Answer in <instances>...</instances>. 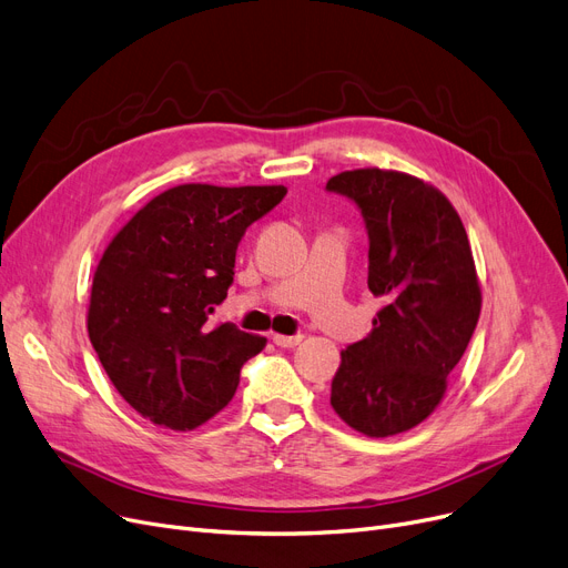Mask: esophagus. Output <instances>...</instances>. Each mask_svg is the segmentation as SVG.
Returning a JSON list of instances; mask_svg holds the SVG:
<instances>
[{
  "label": "esophagus",
  "instance_id": "1",
  "mask_svg": "<svg viewBox=\"0 0 568 568\" xmlns=\"http://www.w3.org/2000/svg\"><path fill=\"white\" fill-rule=\"evenodd\" d=\"M304 341L302 334H294V336H285V334H276L274 343L281 345V348H297V345Z\"/></svg>",
  "mask_w": 568,
  "mask_h": 568
}]
</instances>
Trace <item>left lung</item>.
<instances>
[{"label": "left lung", "mask_w": 568, "mask_h": 568, "mask_svg": "<svg viewBox=\"0 0 568 568\" xmlns=\"http://www.w3.org/2000/svg\"><path fill=\"white\" fill-rule=\"evenodd\" d=\"M327 190L362 209L368 290L385 300L368 336L341 351L329 402L355 432L387 438L436 410L474 336L483 294L471 243L448 196L404 171H341Z\"/></svg>", "instance_id": "1"}]
</instances>
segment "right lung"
<instances>
[{"mask_svg":"<svg viewBox=\"0 0 568 568\" xmlns=\"http://www.w3.org/2000/svg\"><path fill=\"white\" fill-rule=\"evenodd\" d=\"M285 185L185 183L141 206L94 268L88 334L106 376L153 425L190 432L223 410L266 338L209 325L239 243Z\"/></svg>","mask_w":568,"mask_h":568,"instance_id":"obj_1","label":"right lung"}]
</instances>
